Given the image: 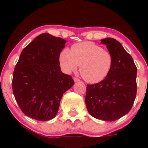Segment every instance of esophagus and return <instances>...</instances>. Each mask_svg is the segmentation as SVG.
<instances>
[{"label": "esophagus", "mask_w": 148, "mask_h": 148, "mask_svg": "<svg viewBox=\"0 0 148 148\" xmlns=\"http://www.w3.org/2000/svg\"><path fill=\"white\" fill-rule=\"evenodd\" d=\"M74 82L76 83V82H79V81H80V80H79V79H78V78L74 77Z\"/></svg>", "instance_id": "esophagus-1"}]
</instances>
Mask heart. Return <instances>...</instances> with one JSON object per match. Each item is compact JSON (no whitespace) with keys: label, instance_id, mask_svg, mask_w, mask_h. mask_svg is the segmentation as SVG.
Wrapping results in <instances>:
<instances>
[{"label":"heart","instance_id":"b5f03b06","mask_svg":"<svg viewBox=\"0 0 148 148\" xmlns=\"http://www.w3.org/2000/svg\"><path fill=\"white\" fill-rule=\"evenodd\" d=\"M59 62L62 70L67 74L76 71L79 65V72L87 82H101L109 74L113 63L112 54L99 46L92 42L76 44L70 50L64 49L59 56Z\"/></svg>","mask_w":148,"mask_h":148}]
</instances>
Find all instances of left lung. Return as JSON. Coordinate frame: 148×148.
Segmentation results:
<instances>
[{
	"label": "left lung",
	"instance_id": "1",
	"mask_svg": "<svg viewBox=\"0 0 148 148\" xmlns=\"http://www.w3.org/2000/svg\"><path fill=\"white\" fill-rule=\"evenodd\" d=\"M112 54L113 63L108 75L98 84L87 85L86 105L95 118L114 121L128 113L136 95L137 68L121 44L111 37L102 39Z\"/></svg>",
	"mask_w": 148,
	"mask_h": 148
}]
</instances>
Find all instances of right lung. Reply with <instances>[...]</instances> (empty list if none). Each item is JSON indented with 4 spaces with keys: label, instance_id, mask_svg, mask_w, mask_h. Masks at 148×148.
<instances>
[{
    "label": "right lung",
    "instance_id": "1",
    "mask_svg": "<svg viewBox=\"0 0 148 148\" xmlns=\"http://www.w3.org/2000/svg\"><path fill=\"white\" fill-rule=\"evenodd\" d=\"M66 41L42 33L22 51L13 73L12 90L25 115L40 121L55 118L60 100L74 84L61 72L59 56Z\"/></svg>",
    "mask_w": 148,
    "mask_h": 148
}]
</instances>
